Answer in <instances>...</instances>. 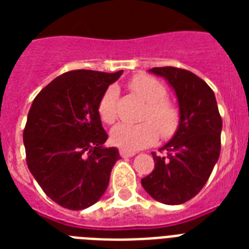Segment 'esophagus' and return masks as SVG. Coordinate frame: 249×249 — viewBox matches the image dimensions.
<instances>
[{
	"label": "esophagus",
	"mask_w": 249,
	"mask_h": 249,
	"mask_svg": "<svg viewBox=\"0 0 249 249\" xmlns=\"http://www.w3.org/2000/svg\"><path fill=\"white\" fill-rule=\"evenodd\" d=\"M136 155V152L129 151V150H124V148H120V156L121 158H132V156Z\"/></svg>",
	"instance_id": "34e87169"
}]
</instances>
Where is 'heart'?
<instances>
[{
  "instance_id": "b5f03b06",
  "label": "heart",
  "mask_w": 249,
  "mask_h": 249,
  "mask_svg": "<svg viewBox=\"0 0 249 249\" xmlns=\"http://www.w3.org/2000/svg\"><path fill=\"white\" fill-rule=\"evenodd\" d=\"M129 88L147 103L143 113V119L147 121L141 124H117L111 130L113 143L124 150L134 151L154 143L159 133L163 138L172 136L179 124V111L166 98V88L163 83L152 76L140 73L129 81ZM117 95L116 88L109 86L98 103V113L106 124H112L116 120Z\"/></svg>"
}]
</instances>
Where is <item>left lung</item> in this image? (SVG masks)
I'll list each match as a JSON object with an SVG mask.
<instances>
[{
  "label": "left lung",
  "instance_id": "obj_1",
  "mask_svg": "<svg viewBox=\"0 0 249 249\" xmlns=\"http://www.w3.org/2000/svg\"><path fill=\"white\" fill-rule=\"evenodd\" d=\"M177 95L179 124L173 138L152 152L155 169L141 179L155 200L168 205L193 199L207 183L221 151L222 119L208 84L195 73L176 67H155Z\"/></svg>",
  "mask_w": 249,
  "mask_h": 249
}]
</instances>
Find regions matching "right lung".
Masks as SVG:
<instances>
[{"label":"right lung","mask_w":249,"mask_h":249,"mask_svg":"<svg viewBox=\"0 0 249 249\" xmlns=\"http://www.w3.org/2000/svg\"><path fill=\"white\" fill-rule=\"evenodd\" d=\"M121 73L66 72L33 99L23 132L27 165L44 193L63 208H88L107 190L120 155L116 147L103 146L108 136L98 103Z\"/></svg>","instance_id":"add662e5"}]
</instances>
